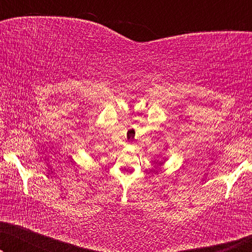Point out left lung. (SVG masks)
<instances>
[{"mask_svg": "<svg viewBox=\"0 0 252 252\" xmlns=\"http://www.w3.org/2000/svg\"><path fill=\"white\" fill-rule=\"evenodd\" d=\"M165 161V160H164ZM164 161H161V164H164Z\"/></svg>", "mask_w": 252, "mask_h": 252, "instance_id": "8db88e82", "label": "left lung"}]
</instances>
